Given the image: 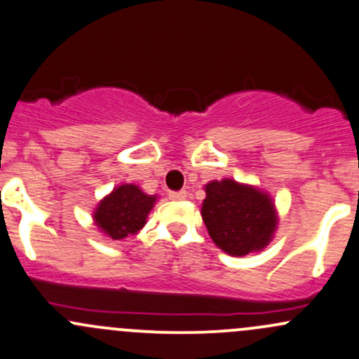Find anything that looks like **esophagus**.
I'll list each match as a JSON object with an SVG mask.
<instances>
[{"mask_svg": "<svg viewBox=\"0 0 359 359\" xmlns=\"http://www.w3.org/2000/svg\"><path fill=\"white\" fill-rule=\"evenodd\" d=\"M187 192L186 191H170L168 198L175 199V201H180V199H186Z\"/></svg>", "mask_w": 359, "mask_h": 359, "instance_id": "1", "label": "esophagus"}]
</instances>
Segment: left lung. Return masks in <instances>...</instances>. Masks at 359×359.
Here are the masks:
<instances>
[{
  "label": "left lung",
  "mask_w": 359,
  "mask_h": 359,
  "mask_svg": "<svg viewBox=\"0 0 359 359\" xmlns=\"http://www.w3.org/2000/svg\"><path fill=\"white\" fill-rule=\"evenodd\" d=\"M201 217L213 243L233 256L265 248L277 225L269 196L229 179L206 186Z\"/></svg>",
  "instance_id": "left-lung-1"
}]
</instances>
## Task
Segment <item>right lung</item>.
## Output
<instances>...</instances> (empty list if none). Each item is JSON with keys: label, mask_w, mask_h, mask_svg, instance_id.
I'll return each mask as SVG.
<instances>
[{"label": "right lung", "mask_w": 359, "mask_h": 359, "mask_svg": "<svg viewBox=\"0 0 359 359\" xmlns=\"http://www.w3.org/2000/svg\"><path fill=\"white\" fill-rule=\"evenodd\" d=\"M154 201V196L144 194L137 186L123 184L100 203L94 213V222L111 239H126L129 233H135L144 227Z\"/></svg>", "instance_id": "obj_1"}]
</instances>
